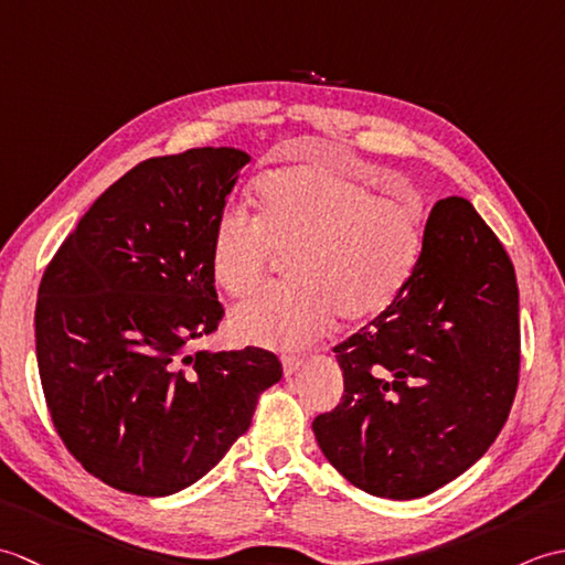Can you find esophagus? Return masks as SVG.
I'll return each instance as SVG.
<instances>
[{"instance_id": "esophagus-1", "label": "esophagus", "mask_w": 565, "mask_h": 565, "mask_svg": "<svg viewBox=\"0 0 565 565\" xmlns=\"http://www.w3.org/2000/svg\"><path fill=\"white\" fill-rule=\"evenodd\" d=\"M281 364H284V374L291 376V374H296L298 369H301L303 359H301V356H294V354H284V356H281Z\"/></svg>"}]
</instances>
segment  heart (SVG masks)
Returning <instances> with one entry per match:
<instances>
[{"mask_svg":"<svg viewBox=\"0 0 565 565\" xmlns=\"http://www.w3.org/2000/svg\"><path fill=\"white\" fill-rule=\"evenodd\" d=\"M257 221L225 209L213 225L211 271L233 296L252 294L276 255H291V286L257 294L233 316L245 342L294 350L334 316L359 322L398 301L423 257V213L379 196L362 177L326 162L267 172L255 184Z\"/></svg>","mask_w":565,"mask_h":565,"instance_id":"1","label":"heart"}]
</instances>
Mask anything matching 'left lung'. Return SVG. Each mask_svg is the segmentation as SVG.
<instances>
[{
  "instance_id": "obj_1",
  "label": "left lung",
  "mask_w": 565,
  "mask_h": 565,
  "mask_svg": "<svg viewBox=\"0 0 565 565\" xmlns=\"http://www.w3.org/2000/svg\"><path fill=\"white\" fill-rule=\"evenodd\" d=\"M334 354L344 393L313 431L352 486L413 500L481 459L518 391L520 291L471 203H435L413 281Z\"/></svg>"
}]
</instances>
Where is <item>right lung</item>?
Wrapping results in <instances>:
<instances>
[{
  "label": "right lung",
  "instance_id": "right-lung-1",
  "mask_svg": "<svg viewBox=\"0 0 565 565\" xmlns=\"http://www.w3.org/2000/svg\"><path fill=\"white\" fill-rule=\"evenodd\" d=\"M249 154L194 148L136 164L92 203L43 274L35 356L53 425L84 471L162 498L245 435L276 354L189 347L225 310L211 235Z\"/></svg>",
  "mask_w": 565,
  "mask_h": 565
}]
</instances>
